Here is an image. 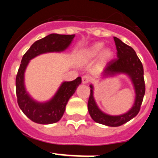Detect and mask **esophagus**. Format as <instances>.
Segmentation results:
<instances>
[{
    "mask_svg": "<svg viewBox=\"0 0 158 158\" xmlns=\"http://www.w3.org/2000/svg\"><path fill=\"white\" fill-rule=\"evenodd\" d=\"M90 81H91V77H90V76H89V75H85V76L82 77V82H83V83H89Z\"/></svg>",
    "mask_w": 158,
    "mask_h": 158,
    "instance_id": "obj_1",
    "label": "esophagus"
}]
</instances>
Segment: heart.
<instances>
[{"label":"heart","mask_w":158,"mask_h":158,"mask_svg":"<svg viewBox=\"0 0 158 158\" xmlns=\"http://www.w3.org/2000/svg\"><path fill=\"white\" fill-rule=\"evenodd\" d=\"M103 47H104V45H103V43H98L93 45V47H90L89 49H88L87 51H85V56L87 57L88 58H93L96 57L97 55L100 54V52L103 50ZM111 55V52L109 51V50H105L103 53V58L104 59H107V58H109Z\"/></svg>","instance_id":"b5f03b06"}]
</instances>
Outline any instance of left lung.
Here are the masks:
<instances>
[{
	"mask_svg": "<svg viewBox=\"0 0 158 158\" xmlns=\"http://www.w3.org/2000/svg\"><path fill=\"white\" fill-rule=\"evenodd\" d=\"M117 50V58L111 60L107 64L104 69V76L114 75L119 73H124L131 77L132 82L135 85L136 99L133 107L126 114L117 116L106 115L102 112L96 106L93 98V86L90 85V95L88 101V108L89 115L95 122L104 124L109 127H119L126 123L128 121L136 116L140 111L146 86L144 81V70L143 65L140 59L136 54L134 49L126 43H123L119 39L114 37Z\"/></svg>",
	"mask_w": 158,
	"mask_h": 158,
	"instance_id": "8db88e82",
	"label": "left lung"
}]
</instances>
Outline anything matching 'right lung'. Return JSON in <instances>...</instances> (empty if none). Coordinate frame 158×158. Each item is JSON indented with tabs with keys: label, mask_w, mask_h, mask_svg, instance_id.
Here are the masks:
<instances>
[{
	"label": "right lung",
	"mask_w": 158,
	"mask_h": 158,
	"mask_svg": "<svg viewBox=\"0 0 158 158\" xmlns=\"http://www.w3.org/2000/svg\"><path fill=\"white\" fill-rule=\"evenodd\" d=\"M75 35H49L35 42L22 58L16 78L17 103L24 115L36 123L51 124L59 121L65 112L67 102L75 93L77 87L81 84V78L78 77L72 81L62 83L52 100L47 103L40 104L31 100L25 91L23 85L25 69L29 61L39 54L64 51L69 47Z\"/></svg>",
	"instance_id": "right-lung-1"
}]
</instances>
